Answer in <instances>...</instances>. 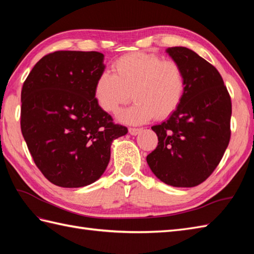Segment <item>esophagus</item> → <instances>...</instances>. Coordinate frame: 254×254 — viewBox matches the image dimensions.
I'll list each match as a JSON object with an SVG mask.
<instances>
[{
    "instance_id": "obj_1",
    "label": "esophagus",
    "mask_w": 254,
    "mask_h": 254,
    "mask_svg": "<svg viewBox=\"0 0 254 254\" xmlns=\"http://www.w3.org/2000/svg\"><path fill=\"white\" fill-rule=\"evenodd\" d=\"M141 132H142V128H135V127L128 128V133H130L131 135H133V136L137 135V134H139Z\"/></svg>"
}]
</instances>
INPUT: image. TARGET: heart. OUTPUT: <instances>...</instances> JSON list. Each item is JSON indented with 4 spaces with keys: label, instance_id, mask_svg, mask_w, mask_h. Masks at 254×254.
<instances>
[{
    "label": "heart",
    "instance_id": "obj_1",
    "mask_svg": "<svg viewBox=\"0 0 254 254\" xmlns=\"http://www.w3.org/2000/svg\"><path fill=\"white\" fill-rule=\"evenodd\" d=\"M110 73H102L94 86V97L102 110L117 113L132 98L133 106L119 115L127 124H141L156 116L166 119L174 113L186 88L185 74L175 61L147 53H131L112 63Z\"/></svg>",
    "mask_w": 254,
    "mask_h": 254
}]
</instances>
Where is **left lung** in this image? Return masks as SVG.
<instances>
[{
  "label": "left lung",
  "mask_w": 254,
  "mask_h": 254,
  "mask_svg": "<svg viewBox=\"0 0 254 254\" xmlns=\"http://www.w3.org/2000/svg\"><path fill=\"white\" fill-rule=\"evenodd\" d=\"M166 52L181 66L186 88L178 109L152 127L158 145L146 160L166 185L192 188L212 175L228 146L231 100L219 72L197 53L186 47Z\"/></svg>",
  "instance_id": "obj_1"
}]
</instances>
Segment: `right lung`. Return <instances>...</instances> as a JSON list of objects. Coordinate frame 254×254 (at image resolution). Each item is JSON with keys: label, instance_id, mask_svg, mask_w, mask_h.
<instances>
[{"label": "right lung", "instance_id": "1", "mask_svg": "<svg viewBox=\"0 0 254 254\" xmlns=\"http://www.w3.org/2000/svg\"><path fill=\"white\" fill-rule=\"evenodd\" d=\"M104 59L96 51L53 52L37 62L23 85L21 133L38 168L58 187L98 180L112 142L127 133L95 100Z\"/></svg>", "mask_w": 254, "mask_h": 254}]
</instances>
